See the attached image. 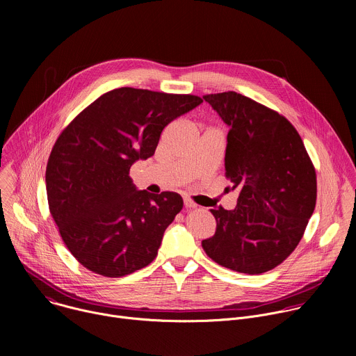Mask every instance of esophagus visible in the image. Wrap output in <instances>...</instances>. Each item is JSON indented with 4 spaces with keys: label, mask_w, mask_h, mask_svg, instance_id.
<instances>
[{
    "label": "esophagus",
    "mask_w": 356,
    "mask_h": 356,
    "mask_svg": "<svg viewBox=\"0 0 356 356\" xmlns=\"http://www.w3.org/2000/svg\"><path fill=\"white\" fill-rule=\"evenodd\" d=\"M184 207H186V209H195L197 204H195L194 201H191L190 198H184Z\"/></svg>",
    "instance_id": "esophagus-1"
}]
</instances>
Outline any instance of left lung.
Here are the masks:
<instances>
[{"instance_id": "left-lung-1", "label": "left lung", "mask_w": 356, "mask_h": 356, "mask_svg": "<svg viewBox=\"0 0 356 356\" xmlns=\"http://www.w3.org/2000/svg\"><path fill=\"white\" fill-rule=\"evenodd\" d=\"M202 98L229 127L225 176L239 194L234 210H211L217 229L202 249L231 270L268 272L294 250L314 211V166L283 115L235 91Z\"/></svg>"}]
</instances>
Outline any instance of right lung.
<instances>
[{
	"label": "right lung",
	"mask_w": 356,
	"mask_h": 356,
	"mask_svg": "<svg viewBox=\"0 0 356 356\" xmlns=\"http://www.w3.org/2000/svg\"><path fill=\"white\" fill-rule=\"evenodd\" d=\"M201 103L191 94L121 87L98 97L59 135L46 166L49 210L84 268L121 277L156 258L183 198L138 190L129 169L155 154L168 124Z\"/></svg>",
	"instance_id": "right-lung-1"
}]
</instances>
